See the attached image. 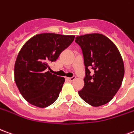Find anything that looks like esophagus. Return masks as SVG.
Segmentation results:
<instances>
[{
	"mask_svg": "<svg viewBox=\"0 0 134 134\" xmlns=\"http://www.w3.org/2000/svg\"><path fill=\"white\" fill-rule=\"evenodd\" d=\"M76 78L75 76H72V77H67V80H69V81H73Z\"/></svg>",
	"mask_w": 134,
	"mask_h": 134,
	"instance_id": "1",
	"label": "esophagus"
}]
</instances>
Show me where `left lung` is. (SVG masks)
I'll return each instance as SVG.
<instances>
[{"mask_svg":"<svg viewBox=\"0 0 134 134\" xmlns=\"http://www.w3.org/2000/svg\"><path fill=\"white\" fill-rule=\"evenodd\" d=\"M75 42L81 48L85 66V85L78 91L79 96L93 106L108 103L118 91L124 79L121 54L115 44L100 34L79 36Z\"/></svg>","mask_w":134,"mask_h":134,"instance_id":"8db88e82","label":"left lung"}]
</instances>
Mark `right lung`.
<instances>
[{"instance_id": "obj_1", "label": "right lung", "mask_w": 134, "mask_h": 134, "mask_svg": "<svg viewBox=\"0 0 134 134\" xmlns=\"http://www.w3.org/2000/svg\"><path fill=\"white\" fill-rule=\"evenodd\" d=\"M75 36L44 33L34 36L20 50L14 67L15 81L22 96L39 108L58 98L65 79L50 73L49 64L72 44Z\"/></svg>"}]
</instances>
